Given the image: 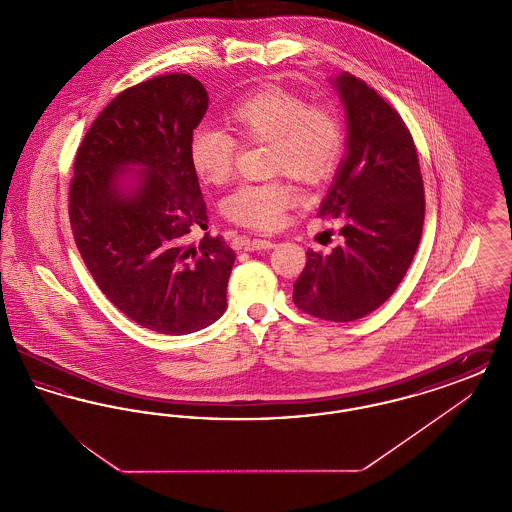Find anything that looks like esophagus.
<instances>
[{
    "instance_id": "1",
    "label": "esophagus",
    "mask_w": 512,
    "mask_h": 512,
    "mask_svg": "<svg viewBox=\"0 0 512 512\" xmlns=\"http://www.w3.org/2000/svg\"><path fill=\"white\" fill-rule=\"evenodd\" d=\"M272 240L267 238H253V240H245V251H259V249H272L274 247Z\"/></svg>"
}]
</instances>
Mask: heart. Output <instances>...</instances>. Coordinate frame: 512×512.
Instances as JSON below:
<instances>
[{
	"label": "heart",
	"instance_id": "1",
	"mask_svg": "<svg viewBox=\"0 0 512 512\" xmlns=\"http://www.w3.org/2000/svg\"><path fill=\"white\" fill-rule=\"evenodd\" d=\"M224 124L232 132L197 128L188 159L195 176L209 186L226 184L234 169L240 144H267L268 174H288L315 186L332 176L343 151V126L328 105L307 103L292 90L267 86L234 101ZM297 194L282 180L242 184L222 201L224 217L247 228L274 230Z\"/></svg>",
	"mask_w": 512,
	"mask_h": 512
}]
</instances>
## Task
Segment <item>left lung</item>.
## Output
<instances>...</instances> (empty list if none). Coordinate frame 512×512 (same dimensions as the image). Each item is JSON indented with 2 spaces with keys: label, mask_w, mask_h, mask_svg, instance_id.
I'll return each mask as SVG.
<instances>
[{
  "label": "left lung",
  "mask_w": 512,
  "mask_h": 512,
  "mask_svg": "<svg viewBox=\"0 0 512 512\" xmlns=\"http://www.w3.org/2000/svg\"><path fill=\"white\" fill-rule=\"evenodd\" d=\"M347 122V157L318 209L341 222V244L307 251L293 303L311 317L349 322L390 299L413 263L424 224V182L401 115L365 80L336 78Z\"/></svg>",
  "instance_id": "8db88e82"
}]
</instances>
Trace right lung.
Here are the masks:
<instances>
[{"label": "right lung", "mask_w": 512, "mask_h": 512, "mask_svg": "<svg viewBox=\"0 0 512 512\" xmlns=\"http://www.w3.org/2000/svg\"><path fill=\"white\" fill-rule=\"evenodd\" d=\"M209 107L203 84L161 74L126 88L88 128L74 157L69 219L99 290L147 330L182 336L226 311L236 253L207 230V207L188 159ZM138 164L139 188L124 195L118 174Z\"/></svg>", "instance_id": "add662e5"}]
</instances>
